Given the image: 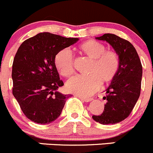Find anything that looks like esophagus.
<instances>
[{
	"label": "esophagus",
	"instance_id": "esophagus-1",
	"mask_svg": "<svg viewBox=\"0 0 153 153\" xmlns=\"http://www.w3.org/2000/svg\"><path fill=\"white\" fill-rule=\"evenodd\" d=\"M78 98H79L80 99L82 100V101H85V102H90V101L92 100V98H86V97H83V96H78Z\"/></svg>",
	"mask_w": 153,
	"mask_h": 153
}]
</instances>
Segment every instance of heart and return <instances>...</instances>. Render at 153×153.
<instances>
[{"instance_id":"heart-1","label":"heart","mask_w":153,"mask_h":153,"mask_svg":"<svg viewBox=\"0 0 153 153\" xmlns=\"http://www.w3.org/2000/svg\"><path fill=\"white\" fill-rule=\"evenodd\" d=\"M80 50L90 59L93 60L88 76L76 75L67 83L69 92L83 96H89L98 90L102 81L109 83L114 79L120 66L119 57L113 51H106V47L101 43L89 40L83 43ZM55 65L62 76H71L75 72L73 55L69 49L60 51L55 58Z\"/></svg>"}]
</instances>
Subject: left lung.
I'll return each instance as SVG.
<instances>
[{"label": "left lung", "instance_id": "obj_1", "mask_svg": "<svg viewBox=\"0 0 153 153\" xmlns=\"http://www.w3.org/2000/svg\"><path fill=\"white\" fill-rule=\"evenodd\" d=\"M95 38L112 46L119 57L120 66L103 98L106 100L104 112L92 118L101 124H117L129 116L139 98L142 65L136 49L126 40L109 33Z\"/></svg>", "mask_w": 153, "mask_h": 153}]
</instances>
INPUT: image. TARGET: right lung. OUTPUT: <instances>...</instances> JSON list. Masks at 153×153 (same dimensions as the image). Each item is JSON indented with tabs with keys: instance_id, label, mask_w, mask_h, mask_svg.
<instances>
[{
	"instance_id": "right-lung-1",
	"label": "right lung",
	"mask_w": 153,
	"mask_h": 153,
	"mask_svg": "<svg viewBox=\"0 0 153 153\" xmlns=\"http://www.w3.org/2000/svg\"><path fill=\"white\" fill-rule=\"evenodd\" d=\"M49 32L21 44L12 64V94L24 115L38 124H49L61 115L70 95L58 91L64 85L55 65V55L78 41Z\"/></svg>"
}]
</instances>
